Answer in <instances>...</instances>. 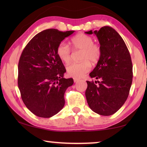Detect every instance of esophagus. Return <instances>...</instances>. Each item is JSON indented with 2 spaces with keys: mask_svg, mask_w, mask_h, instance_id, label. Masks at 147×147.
<instances>
[{
  "mask_svg": "<svg viewBox=\"0 0 147 147\" xmlns=\"http://www.w3.org/2000/svg\"><path fill=\"white\" fill-rule=\"evenodd\" d=\"M79 81V80L78 79H77V78H74V82L75 83H76V82H78Z\"/></svg>",
  "mask_w": 147,
  "mask_h": 147,
  "instance_id": "1",
  "label": "esophagus"
}]
</instances>
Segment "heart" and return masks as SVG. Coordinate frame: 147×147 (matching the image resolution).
Returning a JSON list of instances; mask_svg holds the SVG:
<instances>
[{
    "mask_svg": "<svg viewBox=\"0 0 147 147\" xmlns=\"http://www.w3.org/2000/svg\"><path fill=\"white\" fill-rule=\"evenodd\" d=\"M71 43L74 51H82L79 63H73L67 67V72L70 76L80 78L90 71L91 63L95 64L101 56V49L97 44L94 43L91 36L85 34H79L72 38ZM57 56L63 63H68L72 58V51L68 44L65 42L58 45L56 49Z\"/></svg>",
    "mask_w": 147,
    "mask_h": 147,
    "instance_id": "1",
    "label": "heart"
}]
</instances>
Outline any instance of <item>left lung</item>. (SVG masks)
<instances>
[{"label": "left lung", "instance_id": "8db88e82", "mask_svg": "<svg viewBox=\"0 0 147 147\" xmlns=\"http://www.w3.org/2000/svg\"><path fill=\"white\" fill-rule=\"evenodd\" d=\"M100 43L101 56L91 78L98 84L87 81L86 96L94 112L104 116L116 113L127 99L132 83V63L130 53L123 38L110 26L102 27L98 31L90 30Z\"/></svg>", "mask_w": 147, "mask_h": 147}]
</instances>
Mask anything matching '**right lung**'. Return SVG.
<instances>
[{
  "instance_id": "1",
  "label": "right lung",
  "mask_w": 147,
  "mask_h": 147,
  "mask_svg": "<svg viewBox=\"0 0 147 147\" xmlns=\"http://www.w3.org/2000/svg\"><path fill=\"white\" fill-rule=\"evenodd\" d=\"M74 31L45 30L24 49L18 65V87L24 104L39 117L49 118L65 105L64 94L74 83L56 54L58 45Z\"/></svg>"
}]
</instances>
